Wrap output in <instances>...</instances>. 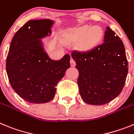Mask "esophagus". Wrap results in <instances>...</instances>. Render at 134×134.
I'll return each mask as SVG.
<instances>
[{
  "instance_id": "34e87169",
  "label": "esophagus",
  "mask_w": 134,
  "mask_h": 134,
  "mask_svg": "<svg viewBox=\"0 0 134 134\" xmlns=\"http://www.w3.org/2000/svg\"><path fill=\"white\" fill-rule=\"evenodd\" d=\"M70 64L71 67H74V66H75V61L73 59H71Z\"/></svg>"
}]
</instances>
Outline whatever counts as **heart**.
I'll use <instances>...</instances> for the list:
<instances>
[{
	"instance_id": "1",
	"label": "heart",
	"mask_w": 134,
	"mask_h": 134,
	"mask_svg": "<svg viewBox=\"0 0 134 134\" xmlns=\"http://www.w3.org/2000/svg\"><path fill=\"white\" fill-rule=\"evenodd\" d=\"M102 38V30L97 26L90 28L88 25L75 29L69 34V38L72 41L81 40L80 48L82 51L92 49L100 42Z\"/></svg>"
}]
</instances>
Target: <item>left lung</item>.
Instances as JSON below:
<instances>
[{"label": "left lung", "instance_id": "left-lung-1", "mask_svg": "<svg viewBox=\"0 0 134 134\" xmlns=\"http://www.w3.org/2000/svg\"><path fill=\"white\" fill-rule=\"evenodd\" d=\"M104 42L88 52L74 51L80 96L87 104L102 105L121 92L128 72L125 47L120 38L107 27Z\"/></svg>", "mask_w": 134, "mask_h": 134}]
</instances>
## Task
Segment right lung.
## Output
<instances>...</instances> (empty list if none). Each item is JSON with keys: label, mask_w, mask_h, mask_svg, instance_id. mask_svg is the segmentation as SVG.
Here are the masks:
<instances>
[{"label": "right lung", "mask_w": 134, "mask_h": 134, "mask_svg": "<svg viewBox=\"0 0 134 134\" xmlns=\"http://www.w3.org/2000/svg\"><path fill=\"white\" fill-rule=\"evenodd\" d=\"M51 19L30 20L14 35L6 69L13 89L31 103L41 104L54 97L56 86L70 67V56L53 60L44 51L40 39L51 34Z\"/></svg>", "instance_id": "1"}]
</instances>
